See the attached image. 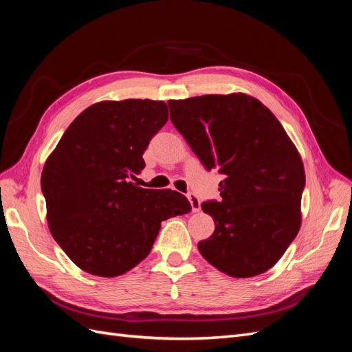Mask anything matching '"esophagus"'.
Returning a JSON list of instances; mask_svg holds the SVG:
<instances>
[{"label": "esophagus", "instance_id": "34e87169", "mask_svg": "<svg viewBox=\"0 0 352 352\" xmlns=\"http://www.w3.org/2000/svg\"><path fill=\"white\" fill-rule=\"evenodd\" d=\"M188 199H189L190 207H192L194 211H199V210H201V201H199V198H198L195 194L189 192V194H188Z\"/></svg>", "mask_w": 352, "mask_h": 352}]
</instances>
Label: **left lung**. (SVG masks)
Masks as SVG:
<instances>
[{
  "mask_svg": "<svg viewBox=\"0 0 352 352\" xmlns=\"http://www.w3.org/2000/svg\"><path fill=\"white\" fill-rule=\"evenodd\" d=\"M170 120L207 170L219 168L220 201L202 202L214 233L198 243L232 278L272 269L301 228L305 172L280 122L247 94L170 100Z\"/></svg>",
  "mask_w": 352,
  "mask_h": 352,
  "instance_id": "obj_1",
  "label": "left lung"
}]
</instances>
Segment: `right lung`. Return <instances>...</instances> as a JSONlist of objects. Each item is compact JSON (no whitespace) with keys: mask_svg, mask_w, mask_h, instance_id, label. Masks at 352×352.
<instances>
[{"mask_svg":"<svg viewBox=\"0 0 352 352\" xmlns=\"http://www.w3.org/2000/svg\"><path fill=\"white\" fill-rule=\"evenodd\" d=\"M168 119L164 101H101L83 110L41 176L52 238L83 272L124 274L150 254L162 221L190 211L172 189L132 182L144 151Z\"/></svg>","mask_w":352,"mask_h":352,"instance_id":"obj_1","label":"right lung"}]
</instances>
